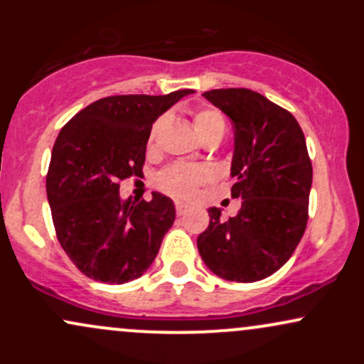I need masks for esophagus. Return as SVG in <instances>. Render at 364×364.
Segmentation results:
<instances>
[{
    "instance_id": "1",
    "label": "esophagus",
    "mask_w": 364,
    "mask_h": 364,
    "mask_svg": "<svg viewBox=\"0 0 364 364\" xmlns=\"http://www.w3.org/2000/svg\"><path fill=\"white\" fill-rule=\"evenodd\" d=\"M186 210H188V205L186 203H183V202H176V214L178 215H183V214H186Z\"/></svg>"
}]
</instances>
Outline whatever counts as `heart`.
Listing matches in <instances>:
<instances>
[{"mask_svg":"<svg viewBox=\"0 0 364 364\" xmlns=\"http://www.w3.org/2000/svg\"><path fill=\"white\" fill-rule=\"evenodd\" d=\"M161 121H157L150 129L149 135V147H152L157 139V133L161 129ZM195 132L202 139L203 135L214 129H224V119L215 109H200L193 116ZM212 181V171L207 166L200 164H173L168 169H164L159 176V185L164 191L181 196V198H190L196 193V188Z\"/></svg>","mask_w":364,"mask_h":364,"instance_id":"obj_1","label":"heart"}]
</instances>
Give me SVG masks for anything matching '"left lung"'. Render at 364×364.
<instances>
[{
    "instance_id": "left-lung-1",
    "label": "left lung",
    "mask_w": 364,
    "mask_h": 364,
    "mask_svg": "<svg viewBox=\"0 0 364 364\" xmlns=\"http://www.w3.org/2000/svg\"><path fill=\"white\" fill-rule=\"evenodd\" d=\"M235 127L232 198H241L235 217L210 223L196 240L202 260L225 281L255 282L269 277L291 258L308 223L311 161L294 116L258 92H203Z\"/></svg>"
}]
</instances>
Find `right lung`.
<instances>
[{"label":"right lung","instance_id":"add662e5","mask_svg":"<svg viewBox=\"0 0 364 364\" xmlns=\"http://www.w3.org/2000/svg\"><path fill=\"white\" fill-rule=\"evenodd\" d=\"M193 90L111 95L73 116L54 141L46 191L61 248L87 277L123 284L147 272L174 223L173 200H123L119 181L141 176L154 121Z\"/></svg>","mask_w":364,"mask_h":364}]
</instances>
